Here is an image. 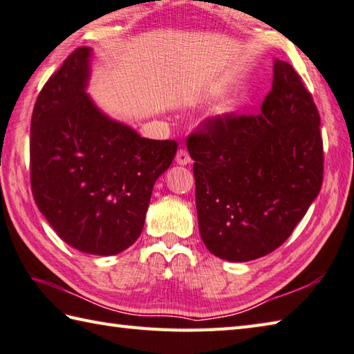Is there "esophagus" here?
Listing matches in <instances>:
<instances>
[{"label":"esophagus","mask_w":354,"mask_h":354,"mask_svg":"<svg viewBox=\"0 0 354 354\" xmlns=\"http://www.w3.org/2000/svg\"><path fill=\"white\" fill-rule=\"evenodd\" d=\"M176 163L180 165V166L189 165V163H191V157H189V154H188V151L178 149V151H177V156H176Z\"/></svg>","instance_id":"1"}]
</instances>
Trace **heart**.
<instances>
[{
	"label": "heart",
	"mask_w": 354,
	"mask_h": 354,
	"mask_svg": "<svg viewBox=\"0 0 354 354\" xmlns=\"http://www.w3.org/2000/svg\"><path fill=\"white\" fill-rule=\"evenodd\" d=\"M231 112V109L230 108H222L218 111V115H222V117H225V115H228Z\"/></svg>",
	"instance_id": "b5f03b06"
}]
</instances>
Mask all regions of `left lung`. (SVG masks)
<instances>
[{"label":"left lung","instance_id":"8db88e82","mask_svg":"<svg viewBox=\"0 0 354 354\" xmlns=\"http://www.w3.org/2000/svg\"><path fill=\"white\" fill-rule=\"evenodd\" d=\"M256 117L209 120L188 138L198 231L212 254L248 262L291 236L322 186L321 118L282 59Z\"/></svg>","mask_w":354,"mask_h":354}]
</instances>
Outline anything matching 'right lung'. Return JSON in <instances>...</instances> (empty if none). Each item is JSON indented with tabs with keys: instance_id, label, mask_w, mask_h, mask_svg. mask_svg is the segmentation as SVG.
<instances>
[{
	"instance_id": "add662e5",
	"label": "right lung",
	"mask_w": 354,
	"mask_h": 354,
	"mask_svg": "<svg viewBox=\"0 0 354 354\" xmlns=\"http://www.w3.org/2000/svg\"><path fill=\"white\" fill-rule=\"evenodd\" d=\"M94 50L78 48L44 84L30 122V183L41 214L82 252L114 256L142 234L174 140L145 138L88 94Z\"/></svg>"
}]
</instances>
